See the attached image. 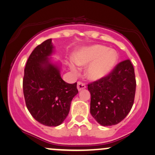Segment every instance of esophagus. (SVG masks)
Here are the masks:
<instances>
[{
	"instance_id": "34e87169",
	"label": "esophagus",
	"mask_w": 155,
	"mask_h": 155,
	"mask_svg": "<svg viewBox=\"0 0 155 155\" xmlns=\"http://www.w3.org/2000/svg\"><path fill=\"white\" fill-rule=\"evenodd\" d=\"M77 87H78V89L79 91H81V90H82V89H86V84H84V83H83V82H81V81H78V86H77Z\"/></svg>"
}]
</instances>
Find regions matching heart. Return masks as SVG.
Masks as SVG:
<instances>
[{
	"label": "heart",
	"mask_w": 155,
	"mask_h": 155,
	"mask_svg": "<svg viewBox=\"0 0 155 155\" xmlns=\"http://www.w3.org/2000/svg\"><path fill=\"white\" fill-rule=\"evenodd\" d=\"M118 56L115 51L101 45L81 49L75 54L74 61L79 66H86V74L90 80H98L107 75L117 62ZM73 71L78 69L73 63L69 64Z\"/></svg>",
	"instance_id": "obj_1"
}]
</instances>
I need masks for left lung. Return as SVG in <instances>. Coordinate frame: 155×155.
<instances>
[{
	"label": "left lung",
	"mask_w": 155,
	"mask_h": 155,
	"mask_svg": "<svg viewBox=\"0 0 155 155\" xmlns=\"http://www.w3.org/2000/svg\"><path fill=\"white\" fill-rule=\"evenodd\" d=\"M88 90L90 113L98 124H119L130 111L135 96V74L130 60L119 63L109 74L88 84Z\"/></svg>",
	"instance_id": "left-lung-1"
}]
</instances>
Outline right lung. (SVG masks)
I'll list each match as a JSON object with an SVG mask.
<instances>
[{"mask_svg":"<svg viewBox=\"0 0 155 155\" xmlns=\"http://www.w3.org/2000/svg\"><path fill=\"white\" fill-rule=\"evenodd\" d=\"M53 51L51 39L44 41L32 51L26 62L23 90L26 107L40 124L57 126L64 122L73 97L78 93L77 83H66L60 69L49 62Z\"/></svg>","mask_w":155,"mask_h":155,"instance_id":"right-lung-1","label":"right lung"}]
</instances>
